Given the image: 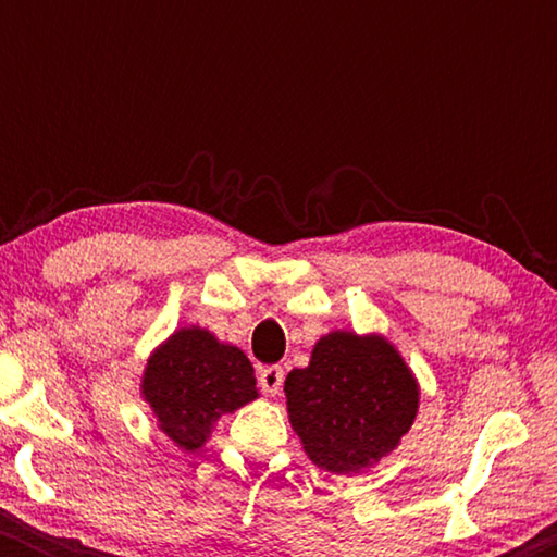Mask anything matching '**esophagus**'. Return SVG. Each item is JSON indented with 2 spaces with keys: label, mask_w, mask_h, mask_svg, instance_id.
<instances>
[{
  "label": "esophagus",
  "mask_w": 557,
  "mask_h": 557,
  "mask_svg": "<svg viewBox=\"0 0 557 557\" xmlns=\"http://www.w3.org/2000/svg\"><path fill=\"white\" fill-rule=\"evenodd\" d=\"M258 383H261L263 393L269 395L281 393V385H284V368H278V364L261 368V372H258Z\"/></svg>",
  "instance_id": "1"
}]
</instances>
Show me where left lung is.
Returning <instances> with one entry per match:
<instances>
[{"instance_id": "obj_1", "label": "left lung", "mask_w": 557, "mask_h": 557, "mask_svg": "<svg viewBox=\"0 0 557 557\" xmlns=\"http://www.w3.org/2000/svg\"><path fill=\"white\" fill-rule=\"evenodd\" d=\"M284 391L304 454L330 474H360L387 459L421 408L416 372L380 332L322 334Z\"/></svg>"}]
</instances>
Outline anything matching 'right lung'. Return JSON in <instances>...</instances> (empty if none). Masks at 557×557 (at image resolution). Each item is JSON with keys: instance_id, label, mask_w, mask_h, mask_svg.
Wrapping results in <instances>:
<instances>
[{"instance_id": "obj_1", "label": "right lung", "mask_w": 557, "mask_h": 557, "mask_svg": "<svg viewBox=\"0 0 557 557\" xmlns=\"http://www.w3.org/2000/svg\"><path fill=\"white\" fill-rule=\"evenodd\" d=\"M139 393L159 431L187 454L208 444L220 418L261 395L246 352L200 324L180 326L151 349Z\"/></svg>"}]
</instances>
